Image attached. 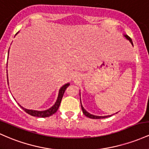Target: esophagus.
Wrapping results in <instances>:
<instances>
[{
  "mask_svg": "<svg viewBox=\"0 0 149 149\" xmlns=\"http://www.w3.org/2000/svg\"><path fill=\"white\" fill-rule=\"evenodd\" d=\"M80 78V75L78 74V73H75L74 75L73 76V80H78Z\"/></svg>",
  "mask_w": 149,
  "mask_h": 149,
  "instance_id": "obj_1",
  "label": "esophagus"
}]
</instances>
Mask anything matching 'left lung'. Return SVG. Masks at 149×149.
<instances>
[{"instance_id": "left-lung-1", "label": "left lung", "mask_w": 149, "mask_h": 149, "mask_svg": "<svg viewBox=\"0 0 149 149\" xmlns=\"http://www.w3.org/2000/svg\"><path fill=\"white\" fill-rule=\"evenodd\" d=\"M124 37H125L127 40L130 41V43L132 44V46H133V42H132V39H131L128 35H124ZM80 96H81V93H80ZM80 100H81V97H80ZM81 109H82L83 114H84L86 116V117H89V118H91V119H95V120H96V119H103V118H107V117H111V116H112V114H111V115H107V116H97V115H94V114H90L89 112H87V111H86V109H84V107H83L82 103H81Z\"/></svg>"}]
</instances>
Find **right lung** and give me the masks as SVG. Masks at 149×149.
<instances>
[{
  "label": "right lung",
  "instance_id": "add662e5",
  "mask_svg": "<svg viewBox=\"0 0 149 149\" xmlns=\"http://www.w3.org/2000/svg\"><path fill=\"white\" fill-rule=\"evenodd\" d=\"M18 33V32H17ZM16 34V35H17ZM8 54H9V50H8ZM7 78H8V73H7ZM70 83H68L66 84L63 85L62 87L60 88L59 91H58V97H57V100L55 102L54 104L52 107H51L50 108L46 109V110H43V111H38V110H33V109H28L22 107V106L20 105L18 103V104L22 107V109H23L24 111H25L27 114H30V115L34 116V117H50L51 115H52L53 114H54L55 112H56V111L58 110V107H59L60 104H61V99L63 97V93H64L65 91L67 88L68 86H69Z\"/></svg>",
  "mask_w": 149,
  "mask_h": 149
}]
</instances>
